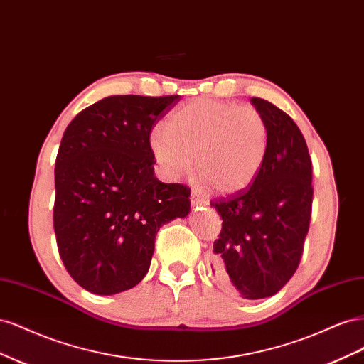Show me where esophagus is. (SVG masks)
<instances>
[{"label":"esophagus","mask_w":364,"mask_h":364,"mask_svg":"<svg viewBox=\"0 0 364 364\" xmlns=\"http://www.w3.org/2000/svg\"><path fill=\"white\" fill-rule=\"evenodd\" d=\"M190 200H191V203H193V205H196V206H199V205H200V206H205V205H206V200L203 199V197H200L199 194H197L196 191H193V193H191V196H190Z\"/></svg>","instance_id":"esophagus-1"}]
</instances>
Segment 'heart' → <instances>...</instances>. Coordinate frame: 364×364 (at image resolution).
I'll use <instances>...</instances> for the list:
<instances>
[{"mask_svg": "<svg viewBox=\"0 0 364 364\" xmlns=\"http://www.w3.org/2000/svg\"><path fill=\"white\" fill-rule=\"evenodd\" d=\"M267 119L250 105L199 98L181 106L165 127H155L149 147L161 171L181 179L193 170L218 194L246 190L267 159Z\"/></svg>", "mask_w": 364, "mask_h": 364, "instance_id": "heart-1", "label": "heart"}]
</instances>
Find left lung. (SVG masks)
I'll return each instance as SVG.
<instances>
[{
	"mask_svg": "<svg viewBox=\"0 0 364 364\" xmlns=\"http://www.w3.org/2000/svg\"><path fill=\"white\" fill-rule=\"evenodd\" d=\"M250 103L270 129L267 159L246 190L211 200L223 220L211 267L246 299H262L278 293L301 262L311 220L313 164L289 114L264 98L252 97Z\"/></svg>",
	"mask_w": 364,
	"mask_h": 364,
	"instance_id": "obj_1",
	"label": "left lung"
}]
</instances>
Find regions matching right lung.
Segmentation results:
<instances>
[{
    "instance_id": "add662e5",
    "label": "right lung",
    "mask_w": 364,
    "mask_h": 364,
    "mask_svg": "<svg viewBox=\"0 0 364 364\" xmlns=\"http://www.w3.org/2000/svg\"><path fill=\"white\" fill-rule=\"evenodd\" d=\"M181 95H112L68 124L54 168L53 223L71 278L94 294L146 277L162 225L190 213V186L153 174L151 129Z\"/></svg>"
}]
</instances>
